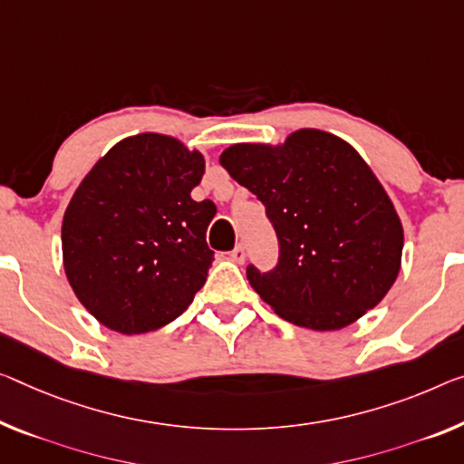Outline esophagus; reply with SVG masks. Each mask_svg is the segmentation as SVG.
Returning <instances> with one entry per match:
<instances>
[{
    "mask_svg": "<svg viewBox=\"0 0 464 464\" xmlns=\"http://www.w3.org/2000/svg\"><path fill=\"white\" fill-rule=\"evenodd\" d=\"M230 259H232L234 263H245V259H246V251H245V246L238 245L237 248H234V251L230 253Z\"/></svg>",
    "mask_w": 464,
    "mask_h": 464,
    "instance_id": "1",
    "label": "esophagus"
}]
</instances>
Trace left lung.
Returning a JSON list of instances; mask_svg holds the SVG:
<instances>
[{"label": "left lung", "instance_id": "1", "mask_svg": "<svg viewBox=\"0 0 464 464\" xmlns=\"http://www.w3.org/2000/svg\"><path fill=\"white\" fill-rule=\"evenodd\" d=\"M222 166L256 195L280 255L246 267L256 295L286 322L340 330L388 295L401 272L402 224L372 168L330 132H292L284 145H232Z\"/></svg>", "mask_w": 464, "mask_h": 464}]
</instances>
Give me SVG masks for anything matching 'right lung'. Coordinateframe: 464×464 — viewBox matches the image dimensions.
<instances>
[{
	"mask_svg": "<svg viewBox=\"0 0 464 464\" xmlns=\"http://www.w3.org/2000/svg\"><path fill=\"white\" fill-rule=\"evenodd\" d=\"M205 160L180 140H120L76 188L62 224L63 269L78 301L120 334L174 322L203 288L213 261L209 198L195 201Z\"/></svg>",
	"mask_w": 464,
	"mask_h": 464,
	"instance_id": "1",
	"label": "right lung"
}]
</instances>
